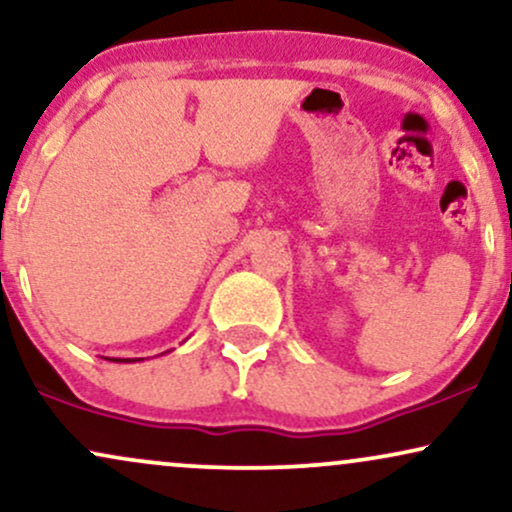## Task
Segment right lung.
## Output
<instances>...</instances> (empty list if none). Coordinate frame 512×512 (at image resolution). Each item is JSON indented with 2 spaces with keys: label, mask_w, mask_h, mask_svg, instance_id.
I'll return each mask as SVG.
<instances>
[{
  "label": "right lung",
  "mask_w": 512,
  "mask_h": 512,
  "mask_svg": "<svg viewBox=\"0 0 512 512\" xmlns=\"http://www.w3.org/2000/svg\"><path fill=\"white\" fill-rule=\"evenodd\" d=\"M112 362H135V360H112Z\"/></svg>",
  "instance_id": "obj_1"
}]
</instances>
